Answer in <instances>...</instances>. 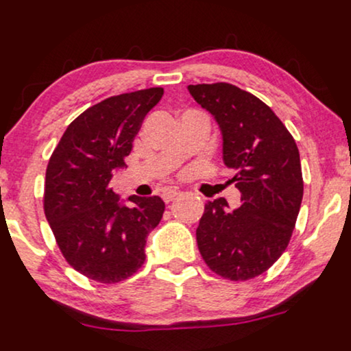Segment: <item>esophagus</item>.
I'll use <instances>...</instances> for the list:
<instances>
[{
  "label": "esophagus",
  "mask_w": 351,
  "mask_h": 351,
  "mask_svg": "<svg viewBox=\"0 0 351 351\" xmlns=\"http://www.w3.org/2000/svg\"><path fill=\"white\" fill-rule=\"evenodd\" d=\"M177 195H180V192H179V191H174V189H169V191H164V192H162V199H164V202L174 200Z\"/></svg>",
  "instance_id": "obj_1"
}]
</instances>
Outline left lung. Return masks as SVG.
I'll return each mask as SVG.
<instances>
[{"mask_svg": "<svg viewBox=\"0 0 351 351\" xmlns=\"http://www.w3.org/2000/svg\"><path fill=\"white\" fill-rule=\"evenodd\" d=\"M187 88L215 118L223 162L241 192L234 210L221 197L205 204L199 251L221 278L253 279L286 251L298 220L304 195L298 144L274 111L250 92L223 82Z\"/></svg>", "mask_w": 351, "mask_h": 351, "instance_id": "8db88e82", "label": "left lung"}]
</instances>
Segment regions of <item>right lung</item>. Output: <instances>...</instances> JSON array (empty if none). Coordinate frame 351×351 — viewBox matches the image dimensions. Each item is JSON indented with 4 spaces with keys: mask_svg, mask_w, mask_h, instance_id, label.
Masks as SVG:
<instances>
[{
    "mask_svg": "<svg viewBox=\"0 0 351 351\" xmlns=\"http://www.w3.org/2000/svg\"><path fill=\"white\" fill-rule=\"evenodd\" d=\"M164 90L110 97L70 123L45 171L44 212L57 245L73 269L93 281L114 284L143 266L146 238L162 218L160 197L119 200L114 172L126 167L144 117Z\"/></svg>",
    "mask_w": 351,
    "mask_h": 351,
    "instance_id": "add662e5",
    "label": "right lung"
}]
</instances>
